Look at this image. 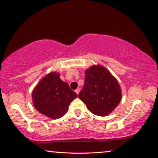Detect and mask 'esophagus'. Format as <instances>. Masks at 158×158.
Wrapping results in <instances>:
<instances>
[{"label":"esophagus","mask_w":158,"mask_h":158,"mask_svg":"<svg viewBox=\"0 0 158 158\" xmlns=\"http://www.w3.org/2000/svg\"><path fill=\"white\" fill-rule=\"evenodd\" d=\"M75 92H76L77 94L78 95L79 93V92H80V89H77L75 90Z\"/></svg>","instance_id":"esophagus-1"}]
</instances>
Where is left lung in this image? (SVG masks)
<instances>
[{"label":"left lung","mask_w":158,"mask_h":158,"mask_svg":"<svg viewBox=\"0 0 158 158\" xmlns=\"http://www.w3.org/2000/svg\"><path fill=\"white\" fill-rule=\"evenodd\" d=\"M84 85L79 98L89 110L100 116L108 115L121 100V90L116 79L105 68L93 65L85 70Z\"/></svg>","instance_id":"obj_1"}]
</instances>
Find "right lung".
<instances>
[{
  "mask_svg": "<svg viewBox=\"0 0 158 158\" xmlns=\"http://www.w3.org/2000/svg\"><path fill=\"white\" fill-rule=\"evenodd\" d=\"M77 97V93L60 79V74L56 73L45 76L32 93L37 110L53 119L62 117L68 111L71 102Z\"/></svg>",
  "mask_w": 158,
  "mask_h": 158,
  "instance_id": "right-lung-1",
  "label": "right lung"
}]
</instances>
